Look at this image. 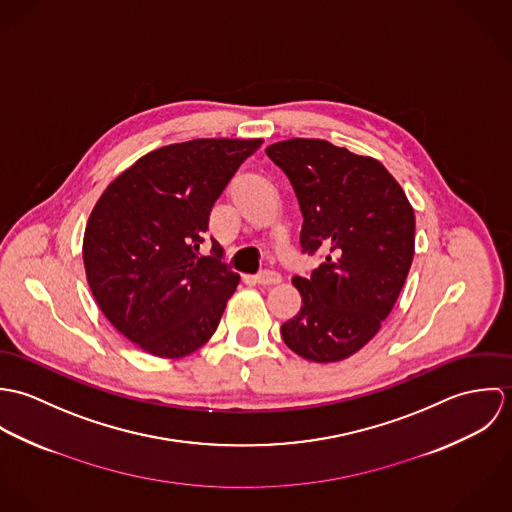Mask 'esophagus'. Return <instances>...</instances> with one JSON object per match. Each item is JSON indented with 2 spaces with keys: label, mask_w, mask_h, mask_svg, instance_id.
<instances>
[{
  "label": "esophagus",
  "mask_w": 512,
  "mask_h": 512,
  "mask_svg": "<svg viewBox=\"0 0 512 512\" xmlns=\"http://www.w3.org/2000/svg\"><path fill=\"white\" fill-rule=\"evenodd\" d=\"M254 282L260 284V286H274V284H280L282 282V276L278 272H270V270H264L260 274L254 276Z\"/></svg>",
  "instance_id": "obj_1"
}]
</instances>
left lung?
<instances>
[{
    "mask_svg": "<svg viewBox=\"0 0 512 512\" xmlns=\"http://www.w3.org/2000/svg\"><path fill=\"white\" fill-rule=\"evenodd\" d=\"M292 183L303 224L301 252L325 262L295 276L299 313L280 329L313 363L351 357L392 311L414 258V211L382 163L325 140L266 147Z\"/></svg>",
    "mask_w": 512,
    "mask_h": 512,
    "instance_id": "left-lung-1",
    "label": "left lung"
}]
</instances>
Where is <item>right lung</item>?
Returning a JSON list of instances; mask_svg holds the SVG:
<instances>
[{
	"label": "right lung",
	"instance_id": "1",
	"mask_svg": "<svg viewBox=\"0 0 512 512\" xmlns=\"http://www.w3.org/2000/svg\"><path fill=\"white\" fill-rule=\"evenodd\" d=\"M262 140H191L144 155L98 199L84 232L88 286L108 321L147 353L179 359L219 327L240 276L199 256L209 217Z\"/></svg>",
	"mask_w": 512,
	"mask_h": 512
}]
</instances>
